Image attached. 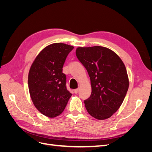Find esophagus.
<instances>
[{
	"label": "esophagus",
	"mask_w": 152,
	"mask_h": 152,
	"mask_svg": "<svg viewBox=\"0 0 152 152\" xmlns=\"http://www.w3.org/2000/svg\"><path fill=\"white\" fill-rule=\"evenodd\" d=\"M79 91H80V89H79V88L76 89H75V90H74V93H75V94H77V93H79Z\"/></svg>",
	"instance_id": "1"
}]
</instances>
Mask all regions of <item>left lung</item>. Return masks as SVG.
I'll return each instance as SVG.
<instances>
[{
  "label": "left lung",
  "mask_w": 152,
  "mask_h": 152,
  "mask_svg": "<svg viewBox=\"0 0 152 152\" xmlns=\"http://www.w3.org/2000/svg\"><path fill=\"white\" fill-rule=\"evenodd\" d=\"M75 53L91 80V94L84 100L87 112L98 120L110 117L120 108L129 88L125 65L115 53L104 47H79Z\"/></svg>",
  "instance_id": "left-lung-1"
}]
</instances>
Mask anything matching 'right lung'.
Here are the masks:
<instances>
[{"mask_svg": "<svg viewBox=\"0 0 152 152\" xmlns=\"http://www.w3.org/2000/svg\"><path fill=\"white\" fill-rule=\"evenodd\" d=\"M72 45L54 43L48 45L32 63L28 73V89L36 108L50 118L59 115L72 94L66 86L63 66Z\"/></svg>", "mask_w": 152, "mask_h": 152, "instance_id": "obj_1", "label": "right lung"}]
</instances>
